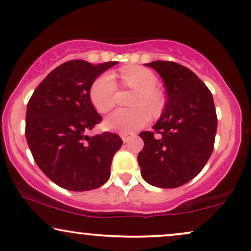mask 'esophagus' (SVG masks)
Returning <instances> with one entry per match:
<instances>
[{"mask_svg":"<svg viewBox=\"0 0 251 251\" xmlns=\"http://www.w3.org/2000/svg\"><path fill=\"white\" fill-rule=\"evenodd\" d=\"M120 137H122L124 144H127L129 140H131L132 138L134 137V134H129V133H122L120 134Z\"/></svg>","mask_w":251,"mask_h":251,"instance_id":"34e87169","label":"esophagus"}]
</instances>
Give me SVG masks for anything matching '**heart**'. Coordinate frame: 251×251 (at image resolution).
<instances>
[{
  "instance_id": "heart-1",
  "label": "heart",
  "mask_w": 251,
  "mask_h": 251,
  "mask_svg": "<svg viewBox=\"0 0 251 251\" xmlns=\"http://www.w3.org/2000/svg\"><path fill=\"white\" fill-rule=\"evenodd\" d=\"M124 85L137 90L132 100L133 108H119L106 117L104 127L108 131L132 133L151 120V111L158 113L164 107V98L156 87L158 78L152 71L143 66H126L120 72ZM117 83L111 74L97 77L90 87L89 96L98 112L106 113L116 102Z\"/></svg>"
}]
</instances>
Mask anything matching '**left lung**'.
Listing matches in <instances>:
<instances>
[{"mask_svg": "<svg viewBox=\"0 0 251 251\" xmlns=\"http://www.w3.org/2000/svg\"><path fill=\"white\" fill-rule=\"evenodd\" d=\"M161 77L167 93L164 112L153 129L141 132L138 154L141 176L160 188H176L200 173L212 155L217 118L212 93L194 72L174 62L149 64Z\"/></svg>", "mask_w": 251, "mask_h": 251, "instance_id": "obj_1", "label": "left lung"}]
</instances>
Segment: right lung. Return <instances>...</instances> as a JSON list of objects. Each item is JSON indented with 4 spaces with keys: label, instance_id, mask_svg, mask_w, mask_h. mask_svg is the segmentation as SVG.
I'll use <instances>...</instances> for the list:
<instances>
[{
    "label": "right lung",
    "instance_id": "add662e5",
    "mask_svg": "<svg viewBox=\"0 0 251 251\" xmlns=\"http://www.w3.org/2000/svg\"><path fill=\"white\" fill-rule=\"evenodd\" d=\"M118 62L91 64L69 60L36 87L26 106L25 138L36 164L51 181L74 192L95 189L110 177L112 159L123 141L105 132H86L101 117L90 100L92 83Z\"/></svg>",
    "mask_w": 251,
    "mask_h": 251
}]
</instances>
